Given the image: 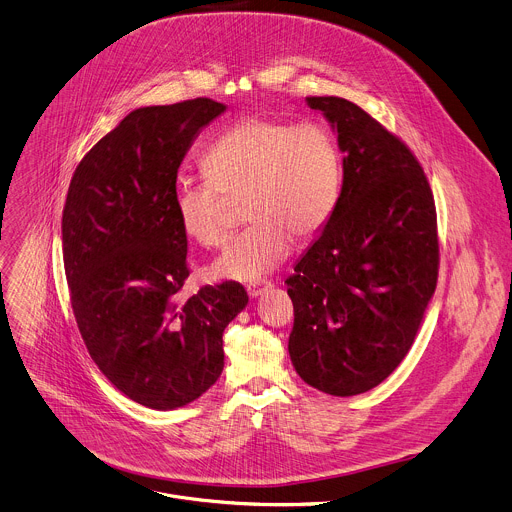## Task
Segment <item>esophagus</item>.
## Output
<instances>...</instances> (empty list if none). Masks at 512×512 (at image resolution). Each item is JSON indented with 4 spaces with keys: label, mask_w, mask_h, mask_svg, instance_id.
Instances as JSON below:
<instances>
[{
    "label": "esophagus",
    "mask_w": 512,
    "mask_h": 512,
    "mask_svg": "<svg viewBox=\"0 0 512 512\" xmlns=\"http://www.w3.org/2000/svg\"><path fill=\"white\" fill-rule=\"evenodd\" d=\"M271 287V281H263V283H253V285H247V293L249 297H259L263 291H267Z\"/></svg>",
    "instance_id": "1"
}]
</instances>
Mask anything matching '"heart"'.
I'll return each mask as SVG.
<instances>
[{
	"mask_svg": "<svg viewBox=\"0 0 512 512\" xmlns=\"http://www.w3.org/2000/svg\"><path fill=\"white\" fill-rule=\"evenodd\" d=\"M205 179L179 181L173 205L181 229L219 247L231 227V201L245 203L253 225L229 241L211 275L259 281L299 241L317 237L341 193L343 161L335 135L319 121L253 115L225 131L203 157Z\"/></svg>",
	"mask_w": 512,
	"mask_h": 512,
	"instance_id": "obj_1",
	"label": "heart"
}]
</instances>
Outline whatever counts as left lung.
<instances>
[{"label":"left lung","mask_w":512,"mask_h":512,"mask_svg":"<svg viewBox=\"0 0 512 512\" xmlns=\"http://www.w3.org/2000/svg\"><path fill=\"white\" fill-rule=\"evenodd\" d=\"M337 129L343 187L319 239L285 281L299 377L335 397L383 383L409 353L437 289L439 235L415 153L343 97H305Z\"/></svg>","instance_id":"obj_1"}]
</instances>
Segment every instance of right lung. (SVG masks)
<instances>
[{"instance_id": "right-lung-1", "label": "right lung", "mask_w": 512, "mask_h": 512, "mask_svg": "<svg viewBox=\"0 0 512 512\" xmlns=\"http://www.w3.org/2000/svg\"><path fill=\"white\" fill-rule=\"evenodd\" d=\"M225 111L209 97L131 111L79 161L63 207V265L81 339L131 401L169 411L223 371V331L247 305L243 285L179 301L187 233L173 205L177 169Z\"/></svg>"}]
</instances>
